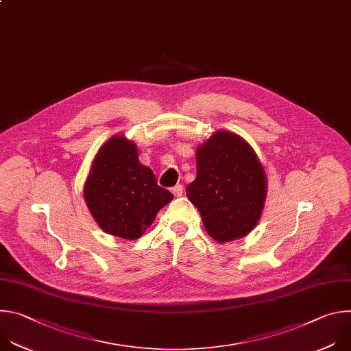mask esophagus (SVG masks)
Masks as SVG:
<instances>
[{
  "instance_id": "obj_1",
  "label": "esophagus",
  "mask_w": 351,
  "mask_h": 351,
  "mask_svg": "<svg viewBox=\"0 0 351 351\" xmlns=\"http://www.w3.org/2000/svg\"><path fill=\"white\" fill-rule=\"evenodd\" d=\"M183 186L182 184H176L173 189H172V193L175 194V197H180L183 194Z\"/></svg>"
}]
</instances>
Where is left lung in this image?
Wrapping results in <instances>:
<instances>
[{"mask_svg": "<svg viewBox=\"0 0 351 351\" xmlns=\"http://www.w3.org/2000/svg\"><path fill=\"white\" fill-rule=\"evenodd\" d=\"M197 178L186 194L202 214L207 233L225 243L252 232L263 214L267 176L243 137L215 132L195 152Z\"/></svg>", "mask_w": 351, "mask_h": 351, "instance_id": "obj_1", "label": "left lung"}]
</instances>
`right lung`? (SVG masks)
<instances>
[{
    "mask_svg": "<svg viewBox=\"0 0 351 351\" xmlns=\"http://www.w3.org/2000/svg\"><path fill=\"white\" fill-rule=\"evenodd\" d=\"M83 194L98 226L128 240L138 239L173 198L158 186L153 171L140 164L136 144L121 134L98 149Z\"/></svg>",
    "mask_w": 351,
    "mask_h": 351,
    "instance_id": "1",
    "label": "right lung"
}]
</instances>
